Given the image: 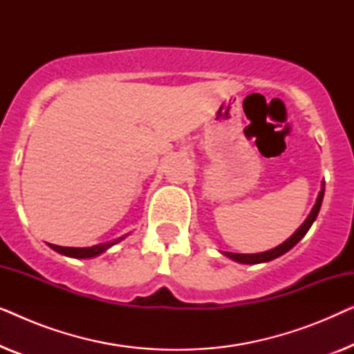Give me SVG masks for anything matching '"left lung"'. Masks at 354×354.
Listing matches in <instances>:
<instances>
[{"mask_svg": "<svg viewBox=\"0 0 354 354\" xmlns=\"http://www.w3.org/2000/svg\"><path fill=\"white\" fill-rule=\"evenodd\" d=\"M322 200H324V183H322V190L319 192V196L316 200V205H314L313 211L309 212V216L306 217V221L303 222L301 227L295 232V234L290 236L288 240H285L282 245L275 246V248L269 250V251H264V253H256V254H240V253H227V251H222V254H225L227 258L236 261V263H241V264H259V263H268V261H272L275 258H279V256H282L287 253L293 248L295 245L298 243L299 240L303 239L304 235L308 234V230L311 229L313 222L316 221V217L319 214V209H321V205H322Z\"/></svg>", "mask_w": 354, "mask_h": 354, "instance_id": "1", "label": "left lung"}]
</instances>
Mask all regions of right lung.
Returning <instances> with one entry per match:
<instances>
[{
  "instance_id": "1",
  "label": "right lung",
  "mask_w": 354,
  "mask_h": 354,
  "mask_svg": "<svg viewBox=\"0 0 354 354\" xmlns=\"http://www.w3.org/2000/svg\"><path fill=\"white\" fill-rule=\"evenodd\" d=\"M124 239H125V236H120V239L114 240V241H109V243L95 245V246H90V248H71V246H59V245H53V243H48V245H50V248L57 251V253L69 256V258L86 259V258H95V256H100L101 253H104L106 250L111 248V246L115 245V243H119V241L124 240Z\"/></svg>"
}]
</instances>
